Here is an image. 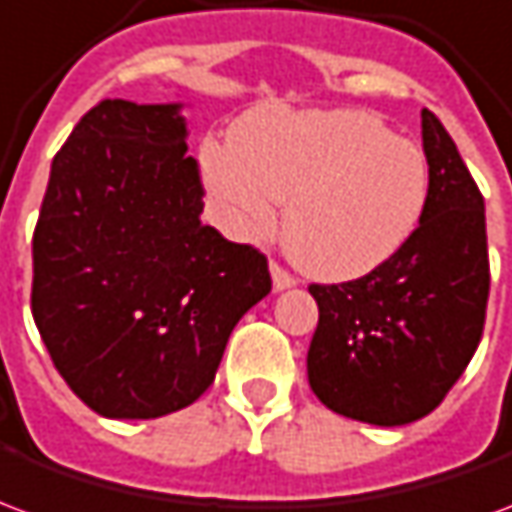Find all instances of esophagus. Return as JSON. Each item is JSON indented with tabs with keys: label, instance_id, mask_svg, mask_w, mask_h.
<instances>
[{
	"label": "esophagus",
	"instance_id": "1",
	"mask_svg": "<svg viewBox=\"0 0 512 512\" xmlns=\"http://www.w3.org/2000/svg\"><path fill=\"white\" fill-rule=\"evenodd\" d=\"M271 279H274V290H288L299 282V279L293 277L290 271H285L279 263H271Z\"/></svg>",
	"mask_w": 512,
	"mask_h": 512
}]
</instances>
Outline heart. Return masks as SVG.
I'll use <instances>...</instances> for the list:
<instances>
[{
  "instance_id": "b5f03b06",
  "label": "heart",
  "mask_w": 512,
  "mask_h": 512,
  "mask_svg": "<svg viewBox=\"0 0 512 512\" xmlns=\"http://www.w3.org/2000/svg\"><path fill=\"white\" fill-rule=\"evenodd\" d=\"M202 175L235 235L266 233L274 202H288L285 249L323 279H356L384 266L428 202L422 150L351 109L255 112L230 145H205Z\"/></svg>"
}]
</instances>
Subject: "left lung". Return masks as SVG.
Instances as JSON below:
<instances>
[{
  "mask_svg": "<svg viewBox=\"0 0 512 512\" xmlns=\"http://www.w3.org/2000/svg\"><path fill=\"white\" fill-rule=\"evenodd\" d=\"M428 202L400 252L340 285H310L312 392L334 414L408 425L439 406L480 345L488 304L483 194L439 117L422 109Z\"/></svg>",
  "mask_w": 512,
  "mask_h": 512,
  "instance_id": "8db88e82",
  "label": "left lung"
}]
</instances>
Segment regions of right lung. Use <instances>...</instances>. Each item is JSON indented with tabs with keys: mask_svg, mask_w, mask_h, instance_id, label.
<instances>
[{
	"mask_svg": "<svg viewBox=\"0 0 512 512\" xmlns=\"http://www.w3.org/2000/svg\"><path fill=\"white\" fill-rule=\"evenodd\" d=\"M180 104L106 98L51 164L32 235V318L73 395L156 419L213 384L224 345L268 296L263 252L200 222Z\"/></svg>",
	"mask_w": 512,
	"mask_h": 512,
	"instance_id": "right-lung-1",
	"label": "right lung"
}]
</instances>
